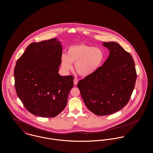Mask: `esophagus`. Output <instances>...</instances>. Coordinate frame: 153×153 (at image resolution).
<instances>
[{
  "instance_id": "34e87169",
  "label": "esophagus",
  "mask_w": 153,
  "mask_h": 153,
  "mask_svg": "<svg viewBox=\"0 0 153 153\" xmlns=\"http://www.w3.org/2000/svg\"><path fill=\"white\" fill-rule=\"evenodd\" d=\"M78 82V79H76V78H75V79H74V85H75V86H76V85H77Z\"/></svg>"
}]
</instances>
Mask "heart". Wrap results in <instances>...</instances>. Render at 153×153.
Wrapping results in <instances>:
<instances>
[{
  "label": "heart",
  "instance_id": "1",
  "mask_svg": "<svg viewBox=\"0 0 153 153\" xmlns=\"http://www.w3.org/2000/svg\"><path fill=\"white\" fill-rule=\"evenodd\" d=\"M105 58L104 51L99 48L85 44L74 45L68 49L67 55L62 53L61 65L65 72L75 69L81 76H88L96 72L103 64Z\"/></svg>",
  "mask_w": 153,
  "mask_h": 153
}]
</instances>
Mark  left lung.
I'll use <instances>...</instances> for the list:
<instances>
[{
    "label": "left lung",
    "mask_w": 153,
    "mask_h": 153,
    "mask_svg": "<svg viewBox=\"0 0 153 153\" xmlns=\"http://www.w3.org/2000/svg\"><path fill=\"white\" fill-rule=\"evenodd\" d=\"M109 55L96 72L81 79L77 86L88 109L107 115L124 108L135 87L137 73L131 54L117 42H102Z\"/></svg>",
    "instance_id": "1"
}]
</instances>
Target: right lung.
Returning a JSON list of instances; mask_svg holds the SVG:
<instances>
[{
	"mask_svg": "<svg viewBox=\"0 0 153 153\" xmlns=\"http://www.w3.org/2000/svg\"><path fill=\"white\" fill-rule=\"evenodd\" d=\"M62 52V42L57 38L33 42L16 63L17 95L35 115L54 117L65 108L74 77L59 74Z\"/></svg>",
	"mask_w": 153,
	"mask_h": 153,
	"instance_id": "obj_1",
	"label": "right lung"
}]
</instances>
